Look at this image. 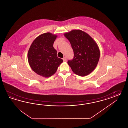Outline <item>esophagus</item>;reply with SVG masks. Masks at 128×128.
Segmentation results:
<instances>
[{
	"label": "esophagus",
	"instance_id": "34e87169",
	"mask_svg": "<svg viewBox=\"0 0 128 128\" xmlns=\"http://www.w3.org/2000/svg\"><path fill=\"white\" fill-rule=\"evenodd\" d=\"M62 59H63V60L64 62H66V57H63Z\"/></svg>",
	"mask_w": 128,
	"mask_h": 128
}]
</instances>
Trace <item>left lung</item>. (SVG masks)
Segmentation results:
<instances>
[{
  "label": "left lung",
  "instance_id": "obj_1",
  "mask_svg": "<svg viewBox=\"0 0 128 128\" xmlns=\"http://www.w3.org/2000/svg\"><path fill=\"white\" fill-rule=\"evenodd\" d=\"M73 49L74 56L68 63L73 72L86 76L96 68L100 58V50L96 42L88 34L80 30H73L64 34Z\"/></svg>",
  "mask_w": 128,
  "mask_h": 128
}]
</instances>
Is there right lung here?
I'll list each match as a JSON object with an SVG mask.
<instances>
[{"instance_id":"right-lung-1","label":"right lung","mask_w":128,"mask_h":128,"mask_svg":"<svg viewBox=\"0 0 128 128\" xmlns=\"http://www.w3.org/2000/svg\"><path fill=\"white\" fill-rule=\"evenodd\" d=\"M57 36L47 32L38 36L32 43L28 52V60L32 69L45 77L52 76L63 62L57 56L53 44Z\"/></svg>"}]
</instances>
